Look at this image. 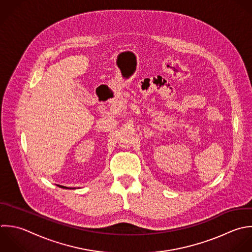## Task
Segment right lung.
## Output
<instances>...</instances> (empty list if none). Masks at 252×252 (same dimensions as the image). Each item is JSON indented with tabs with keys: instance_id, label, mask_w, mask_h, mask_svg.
Segmentation results:
<instances>
[{
	"instance_id": "right-lung-1",
	"label": "right lung",
	"mask_w": 252,
	"mask_h": 252,
	"mask_svg": "<svg viewBox=\"0 0 252 252\" xmlns=\"http://www.w3.org/2000/svg\"><path fill=\"white\" fill-rule=\"evenodd\" d=\"M59 187H60V188H62V189H66L65 187H63V186H59Z\"/></svg>"
}]
</instances>
